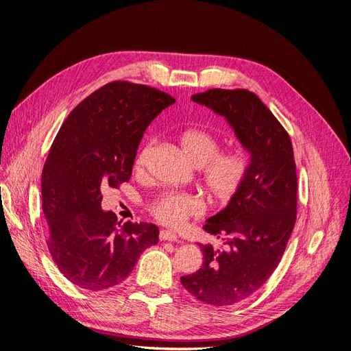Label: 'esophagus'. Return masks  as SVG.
<instances>
[{
	"label": "esophagus",
	"instance_id": "esophagus-1",
	"mask_svg": "<svg viewBox=\"0 0 351 351\" xmlns=\"http://www.w3.org/2000/svg\"><path fill=\"white\" fill-rule=\"evenodd\" d=\"M159 240L162 241H177V234L173 231L168 230H161L159 231Z\"/></svg>",
	"mask_w": 351,
	"mask_h": 351
}]
</instances>
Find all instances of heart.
Listing matches in <instances>:
<instances>
[{
  "mask_svg": "<svg viewBox=\"0 0 351 351\" xmlns=\"http://www.w3.org/2000/svg\"><path fill=\"white\" fill-rule=\"evenodd\" d=\"M182 151L190 164L199 168V182L212 205H227L246 183L252 168V158L243 147L221 152L219 137L199 127H187L177 136ZM146 152L136 158V168L142 169ZM202 210V202L182 193H164L151 202L149 212L161 224L182 226Z\"/></svg>",
  "mask_w": 351,
  "mask_h": 351,
  "instance_id": "1",
  "label": "heart"
}]
</instances>
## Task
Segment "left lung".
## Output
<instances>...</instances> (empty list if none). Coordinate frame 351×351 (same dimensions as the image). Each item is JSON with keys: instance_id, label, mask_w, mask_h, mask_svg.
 I'll return each mask as SVG.
<instances>
[{"instance_id": "obj_1", "label": "left lung", "mask_w": 351, "mask_h": 351, "mask_svg": "<svg viewBox=\"0 0 351 351\" xmlns=\"http://www.w3.org/2000/svg\"><path fill=\"white\" fill-rule=\"evenodd\" d=\"M192 99L224 115L252 158L237 196L204 226L226 247L200 244L204 263L180 278L200 302L228 306L258 291L282 258L297 215L294 152L289 133L253 92L209 89Z\"/></svg>"}]
</instances>
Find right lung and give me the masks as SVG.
I'll return each instance as SVG.
<instances>
[{
  "label": "right lung",
  "mask_w": 351,
  "mask_h": 351,
  "mask_svg": "<svg viewBox=\"0 0 351 351\" xmlns=\"http://www.w3.org/2000/svg\"><path fill=\"white\" fill-rule=\"evenodd\" d=\"M174 102L146 84L111 82L69 114L52 142L42 169L47 244L60 272L80 289L119 285L158 243L156 226H121L114 212L102 210L101 192L129 182L146 127Z\"/></svg>",
  "instance_id": "obj_1"
}]
</instances>
